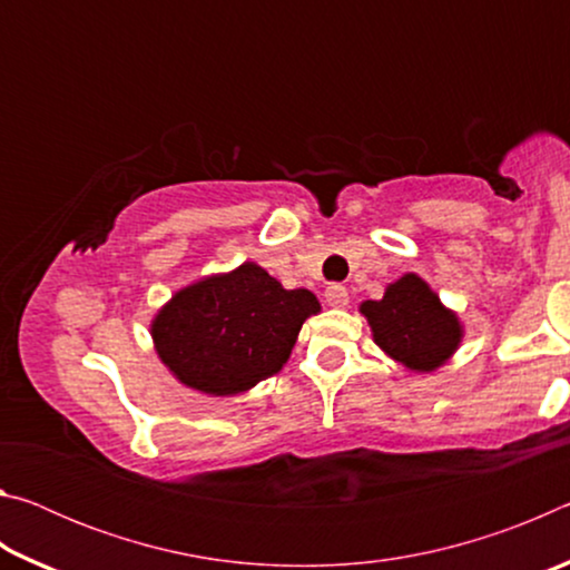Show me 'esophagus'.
I'll return each mask as SVG.
<instances>
[{
  "mask_svg": "<svg viewBox=\"0 0 570 570\" xmlns=\"http://www.w3.org/2000/svg\"><path fill=\"white\" fill-rule=\"evenodd\" d=\"M324 296H326V304L336 306V308H342V306L350 304V292H346V286H342V284H330V286H326Z\"/></svg>",
  "mask_w": 570,
  "mask_h": 570,
  "instance_id": "obj_1",
  "label": "esophagus"
}]
</instances>
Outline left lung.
<instances>
[{
    "label": "left lung",
    "instance_id": "left-lung-1",
    "mask_svg": "<svg viewBox=\"0 0 570 570\" xmlns=\"http://www.w3.org/2000/svg\"><path fill=\"white\" fill-rule=\"evenodd\" d=\"M362 312L370 320L374 342L410 370L432 372L460 342L458 316L414 274L394 282L380 302H364Z\"/></svg>",
    "mask_w": 570,
    "mask_h": 570
}]
</instances>
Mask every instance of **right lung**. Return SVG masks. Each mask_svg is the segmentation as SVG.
I'll return each mask as SVG.
<instances>
[{"mask_svg":"<svg viewBox=\"0 0 570 570\" xmlns=\"http://www.w3.org/2000/svg\"><path fill=\"white\" fill-rule=\"evenodd\" d=\"M320 302L286 288L262 266L183 288L153 322L160 360L193 390L238 394L282 370Z\"/></svg>","mask_w":570,"mask_h":570,"instance_id":"1","label":"right lung"}]
</instances>
